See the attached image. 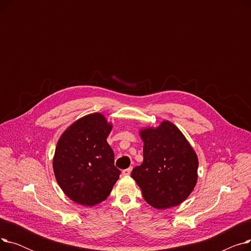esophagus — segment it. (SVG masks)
I'll list each match as a JSON object with an SVG mask.
<instances>
[{"label": "esophagus", "instance_id": "34e87169", "mask_svg": "<svg viewBox=\"0 0 251 251\" xmlns=\"http://www.w3.org/2000/svg\"><path fill=\"white\" fill-rule=\"evenodd\" d=\"M131 171H132V167H129L128 169L123 170L122 175H123V176H129V175H130V173H131Z\"/></svg>", "mask_w": 251, "mask_h": 251}]
</instances>
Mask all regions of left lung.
I'll return each instance as SVG.
<instances>
[{"instance_id": "1", "label": "left lung", "mask_w": 251, "mask_h": 251, "mask_svg": "<svg viewBox=\"0 0 251 251\" xmlns=\"http://www.w3.org/2000/svg\"><path fill=\"white\" fill-rule=\"evenodd\" d=\"M143 162L132 177L143 199L157 209L179 205L197 183L199 157L180 129L168 120L156 127L139 129Z\"/></svg>"}]
</instances>
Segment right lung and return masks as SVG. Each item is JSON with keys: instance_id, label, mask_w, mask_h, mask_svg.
Listing matches in <instances>:
<instances>
[{"instance_id": "add662e5", "label": "right lung", "mask_w": 251, "mask_h": 251, "mask_svg": "<svg viewBox=\"0 0 251 251\" xmlns=\"http://www.w3.org/2000/svg\"><path fill=\"white\" fill-rule=\"evenodd\" d=\"M113 124L100 113L79 118L60 136L52 157L59 186L69 199L94 206L107 200L120 171L107 142Z\"/></svg>"}]
</instances>
